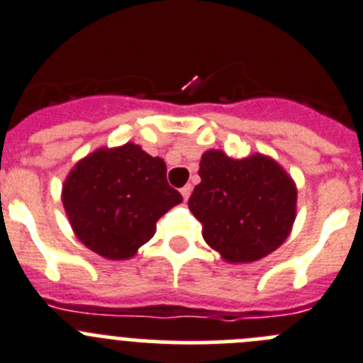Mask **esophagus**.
Masks as SVG:
<instances>
[{"label": "esophagus", "instance_id": "obj_1", "mask_svg": "<svg viewBox=\"0 0 363 363\" xmlns=\"http://www.w3.org/2000/svg\"><path fill=\"white\" fill-rule=\"evenodd\" d=\"M181 195H182V199H184V201H188L189 195H191V184L182 186V188H181Z\"/></svg>", "mask_w": 363, "mask_h": 363}]
</instances>
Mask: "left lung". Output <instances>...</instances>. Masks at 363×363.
I'll return each instance as SVG.
<instances>
[{
  "instance_id": "left-lung-1",
  "label": "left lung",
  "mask_w": 363,
  "mask_h": 363,
  "mask_svg": "<svg viewBox=\"0 0 363 363\" xmlns=\"http://www.w3.org/2000/svg\"><path fill=\"white\" fill-rule=\"evenodd\" d=\"M201 184L188 206L202 223V236L228 263H252L281 247L292 233L297 186L270 155L236 159L206 150L199 164Z\"/></svg>"
}]
</instances>
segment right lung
<instances>
[{
  "label": "right lung",
  "instance_id": "obj_1",
  "mask_svg": "<svg viewBox=\"0 0 363 363\" xmlns=\"http://www.w3.org/2000/svg\"><path fill=\"white\" fill-rule=\"evenodd\" d=\"M166 164L140 145L100 147L80 159L62 184L74 236L105 259H128L155 235V223L181 204Z\"/></svg>",
  "mask_w": 363,
  "mask_h": 363
}]
</instances>
